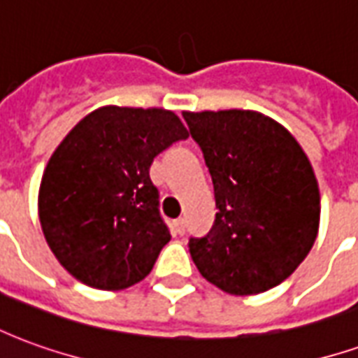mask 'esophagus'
<instances>
[{"instance_id":"34e87169","label":"esophagus","mask_w":358,"mask_h":358,"mask_svg":"<svg viewBox=\"0 0 358 358\" xmlns=\"http://www.w3.org/2000/svg\"><path fill=\"white\" fill-rule=\"evenodd\" d=\"M172 228H174V234L182 236V234L186 232V222H184V218H178V220H174V222H172Z\"/></svg>"}]
</instances>
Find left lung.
Instances as JSON below:
<instances>
[{"instance_id": "8db88e82", "label": "left lung", "mask_w": 358, "mask_h": 358, "mask_svg": "<svg viewBox=\"0 0 358 358\" xmlns=\"http://www.w3.org/2000/svg\"><path fill=\"white\" fill-rule=\"evenodd\" d=\"M209 169L217 217L189 238L201 276L230 295H255L299 266L320 224V192L297 140L257 110H184Z\"/></svg>"}]
</instances>
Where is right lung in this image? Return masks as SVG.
Listing matches in <instances>:
<instances>
[{
    "instance_id": "right-lung-1",
    "label": "right lung",
    "mask_w": 358,
    "mask_h": 358,
    "mask_svg": "<svg viewBox=\"0 0 358 358\" xmlns=\"http://www.w3.org/2000/svg\"><path fill=\"white\" fill-rule=\"evenodd\" d=\"M187 130L172 110L107 105L53 151L38 215L61 266L82 284L118 292L148 276L171 232L149 166Z\"/></svg>"
}]
</instances>
